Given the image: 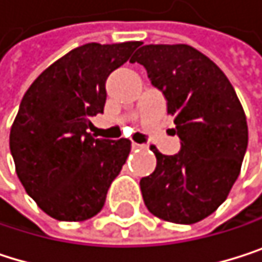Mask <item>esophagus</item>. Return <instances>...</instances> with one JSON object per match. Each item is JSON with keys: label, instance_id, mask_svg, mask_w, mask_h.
<instances>
[{"label": "esophagus", "instance_id": "esophagus-1", "mask_svg": "<svg viewBox=\"0 0 262 262\" xmlns=\"http://www.w3.org/2000/svg\"><path fill=\"white\" fill-rule=\"evenodd\" d=\"M144 146L143 144H138V143H132V149H143Z\"/></svg>", "mask_w": 262, "mask_h": 262}]
</instances>
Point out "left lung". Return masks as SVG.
<instances>
[{
	"label": "left lung",
	"instance_id": "1",
	"mask_svg": "<svg viewBox=\"0 0 262 262\" xmlns=\"http://www.w3.org/2000/svg\"><path fill=\"white\" fill-rule=\"evenodd\" d=\"M167 99L181 140L177 155L155 146L157 169L140 181L146 207L177 224L212 215L235 184L247 149L246 113L224 72L187 44H147L130 59Z\"/></svg>",
	"mask_w": 262,
	"mask_h": 262
}]
</instances>
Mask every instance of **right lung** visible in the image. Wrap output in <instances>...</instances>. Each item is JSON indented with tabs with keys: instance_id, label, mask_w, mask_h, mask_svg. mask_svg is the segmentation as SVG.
Listing matches in <instances>:
<instances>
[{
	"instance_id": "add662e5",
	"label": "right lung",
	"mask_w": 262,
	"mask_h": 262,
	"mask_svg": "<svg viewBox=\"0 0 262 262\" xmlns=\"http://www.w3.org/2000/svg\"><path fill=\"white\" fill-rule=\"evenodd\" d=\"M140 46H79L49 66L21 99L10 128L15 170L27 195L58 221L101 212L130 154L128 140H96L87 128L104 110L107 76Z\"/></svg>"
}]
</instances>
